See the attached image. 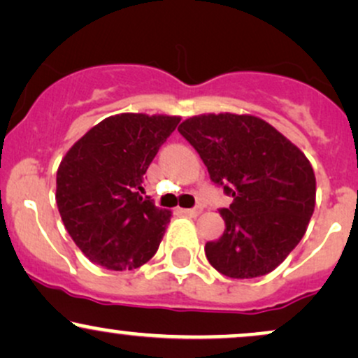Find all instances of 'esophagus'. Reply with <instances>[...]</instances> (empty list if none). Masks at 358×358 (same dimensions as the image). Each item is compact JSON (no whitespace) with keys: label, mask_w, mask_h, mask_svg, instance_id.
Wrapping results in <instances>:
<instances>
[{"label":"esophagus","mask_w":358,"mask_h":358,"mask_svg":"<svg viewBox=\"0 0 358 358\" xmlns=\"http://www.w3.org/2000/svg\"><path fill=\"white\" fill-rule=\"evenodd\" d=\"M182 212L185 215H188V217H198V215L201 213V206L196 205V206H193V208H185V210H182Z\"/></svg>","instance_id":"obj_1"}]
</instances>
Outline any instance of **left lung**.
I'll list each match as a JSON object with an SVG mask.
<instances>
[{"mask_svg":"<svg viewBox=\"0 0 358 358\" xmlns=\"http://www.w3.org/2000/svg\"><path fill=\"white\" fill-rule=\"evenodd\" d=\"M180 135L234 198L220 208L225 231L206 242L213 268L231 278L270 273L305 235L315 208V175L307 157L272 124L250 115H201Z\"/></svg>","mask_w":358,"mask_h":358,"instance_id":"obj_1","label":"left lung"}]
</instances>
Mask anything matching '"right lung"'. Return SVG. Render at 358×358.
I'll list each match as a JSON object with an SVG mask.
<instances>
[{
  "instance_id": "right-lung-1",
  "label": "right lung",
  "mask_w": 358,
  "mask_h": 358,
  "mask_svg": "<svg viewBox=\"0 0 358 358\" xmlns=\"http://www.w3.org/2000/svg\"><path fill=\"white\" fill-rule=\"evenodd\" d=\"M178 123V116H110L59 163L56 205L73 242L93 264L123 272L157 253L170 212L141 193L150 163Z\"/></svg>"
}]
</instances>
